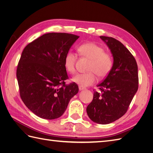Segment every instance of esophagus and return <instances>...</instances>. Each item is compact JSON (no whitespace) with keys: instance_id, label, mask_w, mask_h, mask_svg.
Returning a JSON list of instances; mask_svg holds the SVG:
<instances>
[{"instance_id":"1","label":"esophagus","mask_w":153,"mask_h":153,"mask_svg":"<svg viewBox=\"0 0 153 153\" xmlns=\"http://www.w3.org/2000/svg\"><path fill=\"white\" fill-rule=\"evenodd\" d=\"M79 90L80 91H82V90H84L85 89V87H82V86H79Z\"/></svg>"}]
</instances>
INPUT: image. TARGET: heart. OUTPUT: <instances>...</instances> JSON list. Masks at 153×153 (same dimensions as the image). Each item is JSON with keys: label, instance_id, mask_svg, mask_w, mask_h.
I'll list each match as a JSON object with an SVG mask.
<instances>
[{"label": "heart", "instance_id": "b5f03b06", "mask_svg": "<svg viewBox=\"0 0 153 153\" xmlns=\"http://www.w3.org/2000/svg\"><path fill=\"white\" fill-rule=\"evenodd\" d=\"M78 51L82 56L89 59L88 73H79L73 78V81L82 87H87L94 84L96 75L100 78L107 76L113 66V59L111 55L105 52L103 47L94 43H85L79 46ZM76 55L69 51L64 59V67L68 72L74 74L76 72Z\"/></svg>", "mask_w": 153, "mask_h": 153}]
</instances>
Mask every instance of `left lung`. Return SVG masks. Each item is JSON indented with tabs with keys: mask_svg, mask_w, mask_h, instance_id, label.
I'll return each instance as SVG.
<instances>
[{
	"mask_svg": "<svg viewBox=\"0 0 153 153\" xmlns=\"http://www.w3.org/2000/svg\"><path fill=\"white\" fill-rule=\"evenodd\" d=\"M114 58L112 69L103 82L97 85L101 92L94 91L93 100L87 113L92 121L106 124L126 114L138 87V66L131 52L119 41L100 36Z\"/></svg>",
	"mask_w": 153,
	"mask_h": 153,
	"instance_id": "obj_1",
	"label": "left lung"
}]
</instances>
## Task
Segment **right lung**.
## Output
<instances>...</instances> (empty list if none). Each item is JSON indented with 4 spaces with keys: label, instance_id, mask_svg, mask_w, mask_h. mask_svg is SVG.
Wrapping results in <instances>:
<instances>
[{
    "label": "right lung",
    "instance_id": "1",
    "mask_svg": "<svg viewBox=\"0 0 153 153\" xmlns=\"http://www.w3.org/2000/svg\"><path fill=\"white\" fill-rule=\"evenodd\" d=\"M79 36L51 32L27 45L16 69L20 95L23 102L37 116L59 118L69 101L78 92L75 82L68 85L64 59Z\"/></svg>",
    "mask_w": 153,
    "mask_h": 153
}]
</instances>
